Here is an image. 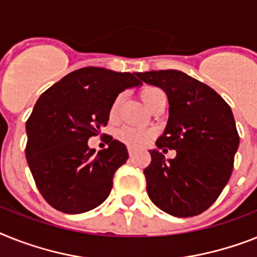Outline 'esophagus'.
<instances>
[{
  "instance_id": "34e87169",
  "label": "esophagus",
  "mask_w": 257,
  "mask_h": 257,
  "mask_svg": "<svg viewBox=\"0 0 257 257\" xmlns=\"http://www.w3.org/2000/svg\"><path fill=\"white\" fill-rule=\"evenodd\" d=\"M128 155H130V158H133L134 155H135V150L133 147H128Z\"/></svg>"
}]
</instances>
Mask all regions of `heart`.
Wrapping results in <instances>:
<instances>
[{"label":"heart","instance_id":"heart-1","mask_svg":"<svg viewBox=\"0 0 257 257\" xmlns=\"http://www.w3.org/2000/svg\"><path fill=\"white\" fill-rule=\"evenodd\" d=\"M163 94L162 89L156 88V86H144L141 90L139 95H141L142 101L147 107L154 103V101L158 98L159 95ZM120 101H122V95H118L114 102L111 103V107H110V118H114L118 113V109H119ZM116 137L119 141H122L123 143L128 144L131 147H142L144 144L147 143V141L151 137V133L150 131L142 130V128H137V127H122L118 133H116Z\"/></svg>","mask_w":257,"mask_h":257}]
</instances>
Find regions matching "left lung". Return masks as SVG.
I'll return each mask as SVG.
<instances>
[{
  "mask_svg": "<svg viewBox=\"0 0 257 257\" xmlns=\"http://www.w3.org/2000/svg\"><path fill=\"white\" fill-rule=\"evenodd\" d=\"M142 81L162 88L168 97L169 116L156 147L176 150L165 161L151 150L144 169L150 200L179 218L209 209L228 182L239 135L227 105L214 89L176 69L137 73Z\"/></svg>",
  "mask_w": 257,
  "mask_h": 257,
  "instance_id": "8db88e82",
  "label": "left lung"
}]
</instances>
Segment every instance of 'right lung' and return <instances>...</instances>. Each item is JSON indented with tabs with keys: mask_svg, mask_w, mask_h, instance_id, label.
<instances>
[{
	"mask_svg": "<svg viewBox=\"0 0 257 257\" xmlns=\"http://www.w3.org/2000/svg\"><path fill=\"white\" fill-rule=\"evenodd\" d=\"M141 85L137 73L85 67L40 95L26 122V159L51 206L80 214L109 197L114 173L128 159L127 148L111 138L109 147L95 154L88 141L107 124L118 94Z\"/></svg>",
	"mask_w": 257,
	"mask_h": 257,
	"instance_id": "1",
	"label": "right lung"
}]
</instances>
